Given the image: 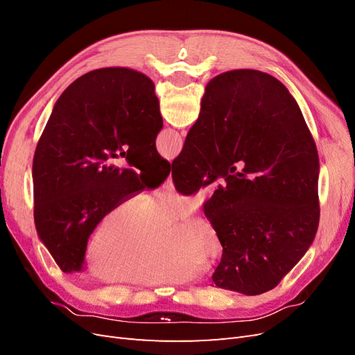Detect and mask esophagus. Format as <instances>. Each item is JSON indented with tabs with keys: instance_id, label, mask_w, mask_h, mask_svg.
Wrapping results in <instances>:
<instances>
[{
	"instance_id": "34e87169",
	"label": "esophagus",
	"mask_w": 355,
	"mask_h": 355,
	"mask_svg": "<svg viewBox=\"0 0 355 355\" xmlns=\"http://www.w3.org/2000/svg\"><path fill=\"white\" fill-rule=\"evenodd\" d=\"M163 188H164L166 191H175V185H173V179H171V176H168V178L166 179V182H164V185H163Z\"/></svg>"
}]
</instances>
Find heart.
I'll list each match as a JSON object with an SVG mask.
<instances>
[{
    "label": "heart",
    "mask_w": 355,
    "mask_h": 355,
    "mask_svg": "<svg viewBox=\"0 0 355 355\" xmlns=\"http://www.w3.org/2000/svg\"><path fill=\"white\" fill-rule=\"evenodd\" d=\"M198 198L159 194L115 200L96 222L85 245L89 271L105 282L161 286L194 278L198 265L211 266L222 243L211 222L194 214L168 230L166 225L194 211Z\"/></svg>",
    "instance_id": "1"
}]
</instances>
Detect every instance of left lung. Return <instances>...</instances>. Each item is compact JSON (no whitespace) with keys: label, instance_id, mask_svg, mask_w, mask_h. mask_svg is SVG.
<instances>
[{"label":"left lung","instance_id":"obj_1","mask_svg":"<svg viewBox=\"0 0 355 355\" xmlns=\"http://www.w3.org/2000/svg\"><path fill=\"white\" fill-rule=\"evenodd\" d=\"M163 128L155 85L128 68L84 73L60 94L32 164L38 237L63 272L83 270L102 213L170 175L155 139ZM121 156L125 166L112 159Z\"/></svg>","mask_w":355,"mask_h":355}]
</instances>
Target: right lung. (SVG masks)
<instances>
[{"label": "right lung", "mask_w": 355, "mask_h": 355, "mask_svg": "<svg viewBox=\"0 0 355 355\" xmlns=\"http://www.w3.org/2000/svg\"><path fill=\"white\" fill-rule=\"evenodd\" d=\"M318 171L315 142L284 84L254 69L210 80L171 178L184 196L223 179L204 202L223 249L214 284L261 295L302 259L320 222Z\"/></svg>", "instance_id": "obj_1"}]
</instances>
